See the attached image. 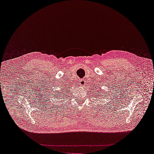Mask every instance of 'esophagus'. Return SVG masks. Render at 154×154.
Masks as SVG:
<instances>
[{"label": "esophagus", "instance_id": "1", "mask_svg": "<svg viewBox=\"0 0 154 154\" xmlns=\"http://www.w3.org/2000/svg\"><path fill=\"white\" fill-rule=\"evenodd\" d=\"M80 84L81 85H83L84 84V81H80Z\"/></svg>", "mask_w": 154, "mask_h": 154}]
</instances>
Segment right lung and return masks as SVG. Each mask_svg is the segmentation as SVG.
Listing matches in <instances>:
<instances>
[{
    "label": "right lung",
    "mask_w": 154,
    "mask_h": 154,
    "mask_svg": "<svg viewBox=\"0 0 154 154\" xmlns=\"http://www.w3.org/2000/svg\"><path fill=\"white\" fill-rule=\"evenodd\" d=\"M59 94H60V93H59V94H58V95H59ZM58 95H57V97H58Z\"/></svg>",
    "instance_id": "add662e5"
}]
</instances>
